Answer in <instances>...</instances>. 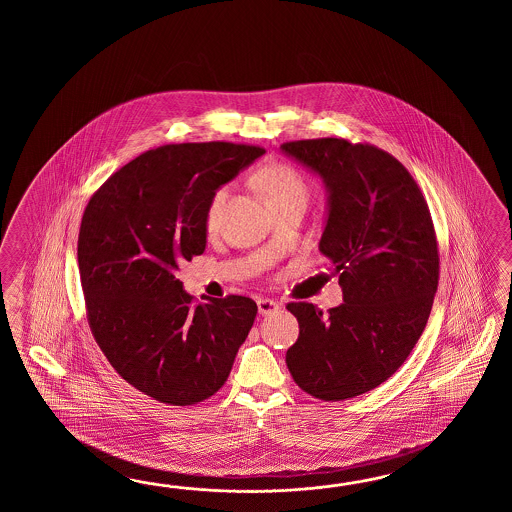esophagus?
Wrapping results in <instances>:
<instances>
[{"instance_id":"obj_1","label":"esophagus","mask_w":512,"mask_h":512,"mask_svg":"<svg viewBox=\"0 0 512 512\" xmlns=\"http://www.w3.org/2000/svg\"><path fill=\"white\" fill-rule=\"evenodd\" d=\"M280 309V304L278 302H274V300H269V298H260L258 300V313L261 316L272 315V313H276Z\"/></svg>"}]
</instances>
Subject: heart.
Masks as SVG:
<instances>
[{
    "mask_svg": "<svg viewBox=\"0 0 512 512\" xmlns=\"http://www.w3.org/2000/svg\"><path fill=\"white\" fill-rule=\"evenodd\" d=\"M256 185L263 192L269 207L287 203V201H307V186L302 175L287 164L274 163L261 168L256 174ZM229 192V186H223L210 199L207 216H205L208 232L218 229L223 208L229 199Z\"/></svg>",
    "mask_w": 512,
    "mask_h": 512,
    "instance_id": "heart-1",
    "label": "heart"
}]
</instances>
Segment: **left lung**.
<instances>
[{"label":"left lung","instance_id":"1","mask_svg":"<svg viewBox=\"0 0 512 512\" xmlns=\"http://www.w3.org/2000/svg\"><path fill=\"white\" fill-rule=\"evenodd\" d=\"M280 152L324 183L318 251L344 300L329 315L309 302L287 305L300 337L285 362L316 399H351L388 381L425 331L439 280L430 210L403 164L370 144L313 139Z\"/></svg>","mask_w":512,"mask_h":512}]
</instances>
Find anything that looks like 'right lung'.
<instances>
[{
    "label": "right lung",
    "mask_w": 512,
    "mask_h": 512,
    "mask_svg": "<svg viewBox=\"0 0 512 512\" xmlns=\"http://www.w3.org/2000/svg\"><path fill=\"white\" fill-rule=\"evenodd\" d=\"M263 153L166 144L122 166L87 203L78 269L89 326L120 377L159 403L188 406L218 392L254 324L251 298L192 304L175 272L205 252L212 196Z\"/></svg>",
    "instance_id": "right-lung-1"
}]
</instances>
